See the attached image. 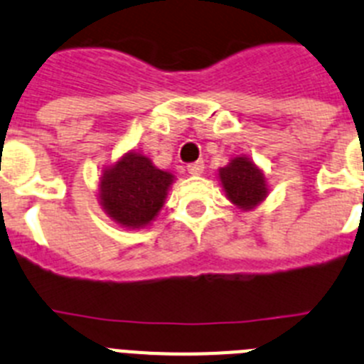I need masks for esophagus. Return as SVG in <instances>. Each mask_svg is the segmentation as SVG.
Returning <instances> with one entry per match:
<instances>
[{
    "label": "esophagus",
    "instance_id": "1",
    "mask_svg": "<svg viewBox=\"0 0 364 364\" xmlns=\"http://www.w3.org/2000/svg\"><path fill=\"white\" fill-rule=\"evenodd\" d=\"M203 170H205V163H203L201 159L196 163H190L188 165V174H192V176H201Z\"/></svg>",
    "mask_w": 364,
    "mask_h": 364
}]
</instances>
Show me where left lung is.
Listing matches in <instances>:
<instances>
[{"mask_svg":"<svg viewBox=\"0 0 364 364\" xmlns=\"http://www.w3.org/2000/svg\"><path fill=\"white\" fill-rule=\"evenodd\" d=\"M219 181L227 198L241 210H252L268 194L267 179L250 158H234L227 166L219 168Z\"/></svg>","mask_w":364,"mask_h":364,"instance_id":"1","label":"left lung"}]
</instances>
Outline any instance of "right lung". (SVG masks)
I'll return each mask as SVG.
<instances>
[{
  "mask_svg": "<svg viewBox=\"0 0 364 364\" xmlns=\"http://www.w3.org/2000/svg\"><path fill=\"white\" fill-rule=\"evenodd\" d=\"M172 183L174 176L156 168L146 156L127 152L101 176V206L121 227H146L161 210Z\"/></svg>",
  "mask_w": 364,
  "mask_h": 364,
  "instance_id": "obj_1",
  "label": "right lung"
}]
</instances>
